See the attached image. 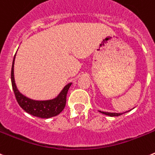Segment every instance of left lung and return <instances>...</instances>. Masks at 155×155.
<instances>
[{"label": "left lung", "mask_w": 155, "mask_h": 155, "mask_svg": "<svg viewBox=\"0 0 155 155\" xmlns=\"http://www.w3.org/2000/svg\"><path fill=\"white\" fill-rule=\"evenodd\" d=\"M100 112L102 113V114H105V115L110 116V117H118V116H120L121 114H124V113H120V114H117V113H108V112H104V111H100Z\"/></svg>", "instance_id": "1"}]
</instances>
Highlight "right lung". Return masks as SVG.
<instances>
[{"label": "right lung", "instance_id": "add662e5", "mask_svg": "<svg viewBox=\"0 0 155 155\" xmlns=\"http://www.w3.org/2000/svg\"><path fill=\"white\" fill-rule=\"evenodd\" d=\"M15 58V55L14 57L13 63H12L11 79H12V84L14 93H15V97H16V100L18 103L19 106L28 114L40 118H50L60 114L65 107L66 96H67L68 90L72 85V83L66 85L63 88V90L61 91V93L58 95V97L52 100H34L28 98L27 97L24 96L19 92L16 84H15V76H14Z\"/></svg>", "mask_w": 155, "mask_h": 155}]
</instances>
